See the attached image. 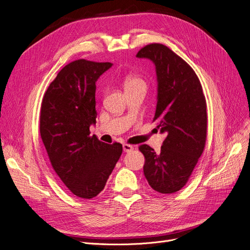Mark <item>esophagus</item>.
<instances>
[{
	"instance_id": "esophagus-1",
	"label": "esophagus",
	"mask_w": 250,
	"mask_h": 250,
	"mask_svg": "<svg viewBox=\"0 0 250 250\" xmlns=\"http://www.w3.org/2000/svg\"><path fill=\"white\" fill-rule=\"evenodd\" d=\"M123 148H124L125 152H130V151H132L134 149V147L132 145H130V144H124L123 145Z\"/></svg>"
}]
</instances>
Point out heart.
Here are the masks:
<instances>
[{
	"mask_svg": "<svg viewBox=\"0 0 250 250\" xmlns=\"http://www.w3.org/2000/svg\"><path fill=\"white\" fill-rule=\"evenodd\" d=\"M122 82H123V85H124L125 91L135 89L138 87H145L146 88L145 81L140 76L136 75V74H132V73L125 74V75H124L122 77Z\"/></svg>",
	"mask_w": 250,
	"mask_h": 250,
	"instance_id": "heart-1",
	"label": "heart"
}]
</instances>
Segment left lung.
Here are the masks:
<instances>
[{"mask_svg": "<svg viewBox=\"0 0 250 250\" xmlns=\"http://www.w3.org/2000/svg\"><path fill=\"white\" fill-rule=\"evenodd\" d=\"M137 58L151 60L158 76V104L153 122L165 133L160 152L139 146L149 186L161 193H173L188 183L205 148L207 105L202 84L189 64L160 43L144 46Z\"/></svg>", "mask_w": 250, "mask_h": 250, "instance_id": "1", "label": "left lung"}]
</instances>
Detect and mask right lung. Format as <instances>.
I'll use <instances>...</instances> for the list:
<instances>
[{
  "instance_id": "1",
  "label": "right lung",
  "mask_w": 250,
  "mask_h": 250,
  "mask_svg": "<svg viewBox=\"0 0 250 250\" xmlns=\"http://www.w3.org/2000/svg\"><path fill=\"white\" fill-rule=\"evenodd\" d=\"M112 63L77 60L66 64L45 91L40 135L61 181L79 198L104 189L123 153V145L106 144L89 126L96 124V81Z\"/></svg>"
}]
</instances>
